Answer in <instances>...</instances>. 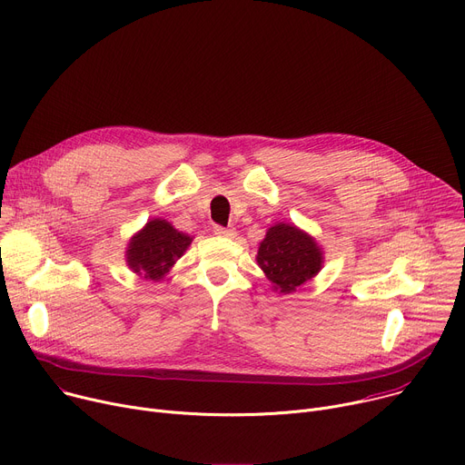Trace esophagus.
<instances>
[{
  "mask_svg": "<svg viewBox=\"0 0 465 465\" xmlns=\"http://www.w3.org/2000/svg\"><path fill=\"white\" fill-rule=\"evenodd\" d=\"M215 235L217 237H228V239H233L235 237V230L233 228H223V226H215Z\"/></svg>",
  "mask_w": 465,
  "mask_h": 465,
  "instance_id": "esophagus-1",
  "label": "esophagus"
}]
</instances>
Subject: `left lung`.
<instances>
[{
  "instance_id": "left-lung-1",
  "label": "left lung",
  "mask_w": 465,
  "mask_h": 465,
  "mask_svg": "<svg viewBox=\"0 0 465 465\" xmlns=\"http://www.w3.org/2000/svg\"><path fill=\"white\" fill-rule=\"evenodd\" d=\"M256 262L278 294H289L312 282L322 269L324 250L308 232L276 223L260 242Z\"/></svg>"
}]
</instances>
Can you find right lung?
<instances>
[{"mask_svg":"<svg viewBox=\"0 0 465 465\" xmlns=\"http://www.w3.org/2000/svg\"><path fill=\"white\" fill-rule=\"evenodd\" d=\"M193 235L176 230L164 219H150L125 246V263L141 278L161 282L185 254Z\"/></svg>","mask_w":465,"mask_h":465,"instance_id":"right-lung-1","label":"right lung"}]
</instances>
